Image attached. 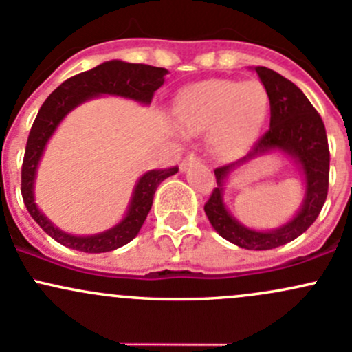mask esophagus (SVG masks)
<instances>
[{"label":"esophagus","instance_id":"obj_1","mask_svg":"<svg viewBox=\"0 0 352 352\" xmlns=\"http://www.w3.org/2000/svg\"><path fill=\"white\" fill-rule=\"evenodd\" d=\"M199 160H198V156H196V154H190V156L186 157V160H183V162H181L179 164V169L181 171H186L188 168H190L191 164H195V162H198Z\"/></svg>","mask_w":352,"mask_h":352}]
</instances>
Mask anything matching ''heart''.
I'll return each mask as SVG.
<instances>
[{"instance_id": "b5f03b06", "label": "heart", "mask_w": 352, "mask_h": 352, "mask_svg": "<svg viewBox=\"0 0 352 352\" xmlns=\"http://www.w3.org/2000/svg\"><path fill=\"white\" fill-rule=\"evenodd\" d=\"M267 111L268 96L260 82L211 78L181 94L175 119L184 134L208 131L214 154L233 160L258 134Z\"/></svg>"}]
</instances>
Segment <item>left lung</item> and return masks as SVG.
<instances>
[{
    "mask_svg": "<svg viewBox=\"0 0 352 352\" xmlns=\"http://www.w3.org/2000/svg\"><path fill=\"white\" fill-rule=\"evenodd\" d=\"M270 100V129L243 160L214 169L217 184L205 213L218 235L245 250H270L300 236L316 221L327 198L329 146L326 127L305 94L267 67H253ZM278 152L290 157L302 176L305 198L283 226L256 230L238 222L224 201V186L238 168L256 157Z\"/></svg>",
    "mask_w": 352,
    "mask_h": 352,
    "instance_id": "obj_1",
    "label": "left lung"
}]
</instances>
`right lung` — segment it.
<instances>
[{"instance_id": "obj_1", "label": "right lung", "mask_w": 352, "mask_h": 352, "mask_svg": "<svg viewBox=\"0 0 352 352\" xmlns=\"http://www.w3.org/2000/svg\"><path fill=\"white\" fill-rule=\"evenodd\" d=\"M168 74V70L160 67L129 63L124 60H109L94 67L92 70L82 72L65 80L43 102L26 142L23 168H21V195L33 220L60 245L85 253H104L129 243L138 236L139 230L144 225L157 186L166 177L176 175L177 168L151 169L139 176L122 220L116 223L112 228L94 235H74L60 230L35 201L36 173L50 139L54 138L63 119L87 100L116 96L149 105L154 92L164 84V77Z\"/></svg>"}]
</instances>
